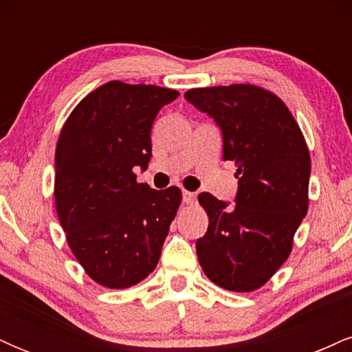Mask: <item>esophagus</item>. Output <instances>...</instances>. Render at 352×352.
<instances>
[{"mask_svg": "<svg viewBox=\"0 0 352 352\" xmlns=\"http://www.w3.org/2000/svg\"><path fill=\"white\" fill-rule=\"evenodd\" d=\"M182 200H184V204H187V205L193 204V201H195V193L184 190V192H182Z\"/></svg>", "mask_w": 352, "mask_h": 352, "instance_id": "34e87169", "label": "esophagus"}]
</instances>
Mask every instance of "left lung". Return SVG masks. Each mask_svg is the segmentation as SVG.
I'll return each instance as SVG.
<instances>
[{
  "label": "left lung",
  "mask_w": 352,
  "mask_h": 352,
  "mask_svg": "<svg viewBox=\"0 0 352 352\" xmlns=\"http://www.w3.org/2000/svg\"><path fill=\"white\" fill-rule=\"evenodd\" d=\"M185 99L215 120L223 160L236 165L235 205L199 195L208 230L197 240L205 274L230 292L263 286L292 253L308 212L309 152L280 98L252 84L199 87Z\"/></svg>",
  "instance_id": "8db88e82"
}]
</instances>
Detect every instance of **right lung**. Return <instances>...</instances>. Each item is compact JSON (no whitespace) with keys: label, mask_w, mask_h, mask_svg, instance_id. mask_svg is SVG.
Returning <instances> with one entry per match:
<instances>
[{"label":"right lung","mask_w":352,"mask_h":352,"mask_svg":"<svg viewBox=\"0 0 352 352\" xmlns=\"http://www.w3.org/2000/svg\"><path fill=\"white\" fill-rule=\"evenodd\" d=\"M173 89L111 80L76 106L56 147L54 199L67 243L86 273L112 289L134 286L157 263L180 207L177 187L137 184L151 131Z\"/></svg>","instance_id":"obj_1"}]
</instances>
